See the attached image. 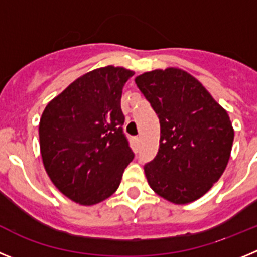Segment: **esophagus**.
Instances as JSON below:
<instances>
[{
    "instance_id": "34e87169",
    "label": "esophagus",
    "mask_w": 257,
    "mask_h": 257,
    "mask_svg": "<svg viewBox=\"0 0 257 257\" xmlns=\"http://www.w3.org/2000/svg\"><path fill=\"white\" fill-rule=\"evenodd\" d=\"M135 143L136 144H140V138H135Z\"/></svg>"
}]
</instances>
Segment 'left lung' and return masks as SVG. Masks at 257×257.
Wrapping results in <instances>:
<instances>
[{
    "label": "left lung",
    "instance_id": "obj_1",
    "mask_svg": "<svg viewBox=\"0 0 257 257\" xmlns=\"http://www.w3.org/2000/svg\"><path fill=\"white\" fill-rule=\"evenodd\" d=\"M135 82L161 123L158 153L144 166L148 184L175 205L197 201L221 178L230 158L234 130L228 112L179 68L145 72Z\"/></svg>",
    "mask_w": 257,
    "mask_h": 257
}]
</instances>
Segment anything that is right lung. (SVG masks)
I'll return each instance as SVG.
<instances>
[{
  "label": "right lung",
  "instance_id": "1",
  "mask_svg": "<svg viewBox=\"0 0 257 257\" xmlns=\"http://www.w3.org/2000/svg\"><path fill=\"white\" fill-rule=\"evenodd\" d=\"M134 72L106 67L87 72L45 108L40 119L42 162L52 184L82 206L109 198L134 160L123 134L122 88Z\"/></svg>",
  "mask_w": 257,
  "mask_h": 257
}]
</instances>
